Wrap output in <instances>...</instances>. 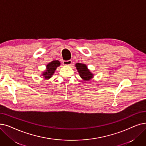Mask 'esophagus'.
<instances>
[{
  "label": "esophagus",
  "instance_id": "1",
  "mask_svg": "<svg viewBox=\"0 0 146 146\" xmlns=\"http://www.w3.org/2000/svg\"><path fill=\"white\" fill-rule=\"evenodd\" d=\"M72 61L70 60H68V61H64L62 62V64L64 66H70L72 64Z\"/></svg>",
  "mask_w": 146,
  "mask_h": 146
}]
</instances>
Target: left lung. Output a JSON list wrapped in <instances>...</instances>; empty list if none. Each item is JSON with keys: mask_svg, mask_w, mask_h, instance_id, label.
Listing matches in <instances>:
<instances>
[{"mask_svg": "<svg viewBox=\"0 0 146 146\" xmlns=\"http://www.w3.org/2000/svg\"><path fill=\"white\" fill-rule=\"evenodd\" d=\"M76 67L77 68L80 77L84 80H90L93 77V74L88 69L85 64H81V63H77V64H76Z\"/></svg>", "mask_w": 146, "mask_h": 146, "instance_id": "1", "label": "left lung"}]
</instances>
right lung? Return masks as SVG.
Returning a JSON list of instances; mask_svg holds the SVG:
<instances>
[{
    "label": "right lung",
    "mask_w": 146,
    "mask_h": 146,
    "mask_svg": "<svg viewBox=\"0 0 146 146\" xmlns=\"http://www.w3.org/2000/svg\"><path fill=\"white\" fill-rule=\"evenodd\" d=\"M60 62L58 60L52 61V62H49L46 66V72H43L42 75L45 78V79H48L50 78H51L52 74L55 72L56 67L60 66Z\"/></svg>",
    "instance_id": "right-lung-1"
}]
</instances>
